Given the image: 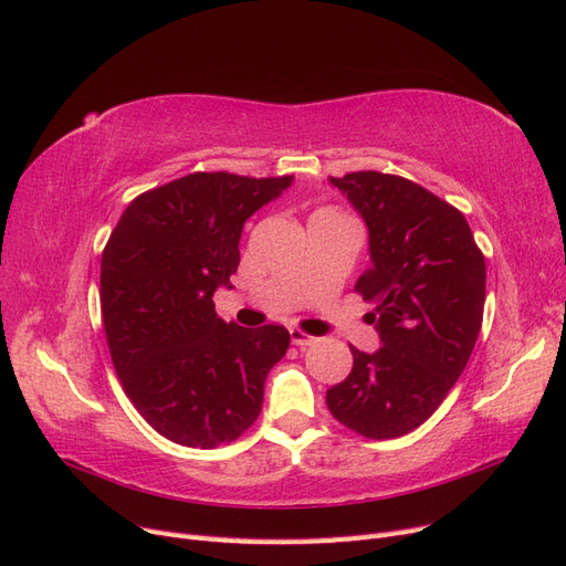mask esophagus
<instances>
[{
    "mask_svg": "<svg viewBox=\"0 0 566 566\" xmlns=\"http://www.w3.org/2000/svg\"><path fill=\"white\" fill-rule=\"evenodd\" d=\"M290 339H293V345H297L300 349H304V347H312L314 342H316V337L306 335V333H302V331H297V328L290 331Z\"/></svg>",
    "mask_w": 566,
    "mask_h": 566,
    "instance_id": "1",
    "label": "esophagus"
}]
</instances>
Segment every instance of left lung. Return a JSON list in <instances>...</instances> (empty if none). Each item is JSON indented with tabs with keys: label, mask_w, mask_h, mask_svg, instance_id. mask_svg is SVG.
Returning <instances> with one entry per match:
<instances>
[{
	"label": "left lung",
	"mask_w": 566,
	"mask_h": 566,
	"mask_svg": "<svg viewBox=\"0 0 566 566\" xmlns=\"http://www.w3.org/2000/svg\"><path fill=\"white\" fill-rule=\"evenodd\" d=\"M368 227L370 266L356 293L380 349L352 347L354 368L325 391L335 420L368 439L413 432L465 370L482 331L486 264L453 205L403 177H331Z\"/></svg>",
	"instance_id": "1"
}]
</instances>
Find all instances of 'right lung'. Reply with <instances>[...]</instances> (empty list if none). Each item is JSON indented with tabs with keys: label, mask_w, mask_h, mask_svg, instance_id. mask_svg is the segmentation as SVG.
<instances>
[{
	"label": "right lung",
	"mask_w": 566,
	"mask_h": 566,
	"mask_svg": "<svg viewBox=\"0 0 566 566\" xmlns=\"http://www.w3.org/2000/svg\"><path fill=\"white\" fill-rule=\"evenodd\" d=\"M293 177L193 172L134 198L101 254V316L127 397L153 430L214 449L256 420L290 347L283 325L241 328L217 312L245 221Z\"/></svg>",
	"instance_id": "1"
}]
</instances>
